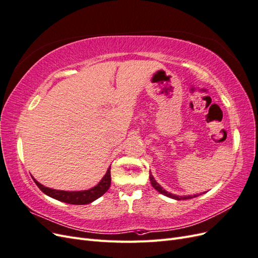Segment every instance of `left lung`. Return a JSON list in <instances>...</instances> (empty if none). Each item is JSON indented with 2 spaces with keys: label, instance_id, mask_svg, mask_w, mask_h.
I'll list each match as a JSON object with an SVG mask.
<instances>
[{
  "label": "left lung",
  "instance_id": "obj_1",
  "mask_svg": "<svg viewBox=\"0 0 258 258\" xmlns=\"http://www.w3.org/2000/svg\"><path fill=\"white\" fill-rule=\"evenodd\" d=\"M150 181H151V184H152V186L154 187V188L157 190V191H159L160 194H162V195H165V196H167V197H169V198H172V199H175V200H186V199H191V198H195V197H197V196H199V195H201V194H198V195H194V196H191V195H189V196H176V195H173V194H171V192H169V191H167L166 189H163L162 187L156 182V179L154 178V176L152 175V173L150 174Z\"/></svg>",
  "mask_w": 258,
  "mask_h": 258
}]
</instances>
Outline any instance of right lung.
Listing matches in <instances>:
<instances>
[{
  "mask_svg": "<svg viewBox=\"0 0 258 258\" xmlns=\"http://www.w3.org/2000/svg\"><path fill=\"white\" fill-rule=\"evenodd\" d=\"M33 181L37 185L38 188H40L45 195L47 196L66 202V204L70 205H88L91 204L92 201L97 200L100 198L102 195H104L107 189L110 188L111 186V167L107 169L105 175L102 177V179L90 189L87 190H77V191H68V190H58V189H52L49 187H46L38 183L36 179L33 177Z\"/></svg>",
  "mask_w": 258,
  "mask_h": 258,
  "instance_id": "right-lung-1",
  "label": "right lung"
}]
</instances>
